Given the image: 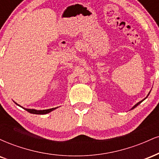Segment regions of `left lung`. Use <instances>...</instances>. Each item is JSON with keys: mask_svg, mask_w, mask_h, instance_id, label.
Segmentation results:
<instances>
[{"mask_svg": "<svg viewBox=\"0 0 159 159\" xmlns=\"http://www.w3.org/2000/svg\"><path fill=\"white\" fill-rule=\"evenodd\" d=\"M149 94H148V95H147V96H149ZM147 97H146V98H147ZM145 98H144V99H145ZM144 99H143V100H142V101H140V102H138V103H137V104H136V105H134V106H133V107H132V109H134V107H136L137 106H138V105H140V103H141V102H143Z\"/></svg>", "mask_w": 159, "mask_h": 159, "instance_id": "obj_1", "label": "left lung"}]
</instances>
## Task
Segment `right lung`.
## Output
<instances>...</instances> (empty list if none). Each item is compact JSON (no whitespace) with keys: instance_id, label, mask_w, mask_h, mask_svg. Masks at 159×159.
Wrapping results in <instances>:
<instances>
[{"instance_id":"add662e5","label":"right lung","mask_w":159,"mask_h":159,"mask_svg":"<svg viewBox=\"0 0 159 159\" xmlns=\"http://www.w3.org/2000/svg\"><path fill=\"white\" fill-rule=\"evenodd\" d=\"M16 103V102H15ZM16 105H18L17 103H16ZM20 106V105H19ZM24 108V107H23ZM57 107H53V108H50V109H46V110H35V109H28V108H24L27 111H28L29 113H30V114H48V113H50L51 111L55 110Z\"/></svg>"}]
</instances>
